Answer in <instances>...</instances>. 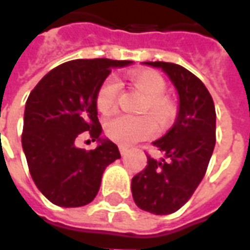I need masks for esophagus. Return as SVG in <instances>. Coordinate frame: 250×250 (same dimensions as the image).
I'll return each instance as SVG.
<instances>
[{
    "label": "esophagus",
    "mask_w": 250,
    "mask_h": 250,
    "mask_svg": "<svg viewBox=\"0 0 250 250\" xmlns=\"http://www.w3.org/2000/svg\"><path fill=\"white\" fill-rule=\"evenodd\" d=\"M119 151H120V155H122V156H125V155L128 153V149H127L125 146H120Z\"/></svg>",
    "instance_id": "esophagus-1"
}]
</instances>
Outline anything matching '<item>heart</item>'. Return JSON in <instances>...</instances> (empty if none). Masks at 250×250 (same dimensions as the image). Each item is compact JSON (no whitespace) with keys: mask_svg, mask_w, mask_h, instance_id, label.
Returning a JSON list of instances; mask_svg holds the SVG:
<instances>
[{"mask_svg":"<svg viewBox=\"0 0 250 250\" xmlns=\"http://www.w3.org/2000/svg\"><path fill=\"white\" fill-rule=\"evenodd\" d=\"M130 80L137 90L145 95V102L142 105V112H149L160 125H166L174 116L173 101L163 95L166 91V83L163 77L156 72L144 70L133 73ZM119 84L115 79L109 77L97 92V109L101 113H109L116 105ZM156 131L155 122L149 115L144 116H127L115 115L105 122V133L112 141L120 145H133L134 142L149 138Z\"/></svg>","mask_w":250,"mask_h":250,"instance_id":"b5f03b06","label":"heart"}]
</instances>
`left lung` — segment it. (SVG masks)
Returning a JSON list of instances; mask_svg holds the SVG:
<instances>
[{
	"mask_svg": "<svg viewBox=\"0 0 250 250\" xmlns=\"http://www.w3.org/2000/svg\"><path fill=\"white\" fill-rule=\"evenodd\" d=\"M167 74L178 94L173 127L153 145L163 158L133 177L135 205L153 214H170L188 202L205 177L216 145V110L208 88L195 74L170 62H144Z\"/></svg>",
	"mask_w": 250,
	"mask_h": 250,
	"instance_id": "obj_1",
	"label": "left lung"
}]
</instances>
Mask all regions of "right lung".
Returning a JSON list of instances; mask_svg holds the SVG:
<instances>
[{"label":"right lung","mask_w":250,"mask_h":250,"mask_svg":"<svg viewBox=\"0 0 250 250\" xmlns=\"http://www.w3.org/2000/svg\"><path fill=\"white\" fill-rule=\"evenodd\" d=\"M131 63L105 58L69 61L45 74L30 92L22 146L31 178L49 202L62 208L92 202L106 166L120 159L116 144L101 137L95 99L112 69ZM84 131L99 142L95 150L74 145Z\"/></svg>","instance_id":"add662e5"}]
</instances>
